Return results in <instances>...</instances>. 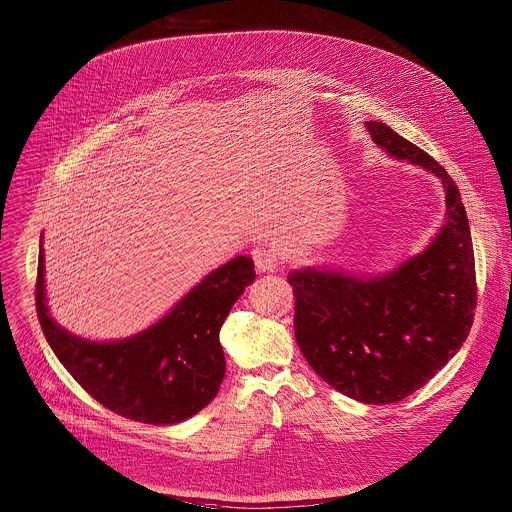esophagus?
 I'll return each instance as SVG.
<instances>
[{"mask_svg": "<svg viewBox=\"0 0 512 512\" xmlns=\"http://www.w3.org/2000/svg\"><path fill=\"white\" fill-rule=\"evenodd\" d=\"M251 255H253V261H255V267L259 273H273L279 267L277 253L269 247H255L251 251Z\"/></svg>", "mask_w": 512, "mask_h": 512, "instance_id": "34e87169", "label": "esophagus"}]
</instances>
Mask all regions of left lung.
<instances>
[{"mask_svg": "<svg viewBox=\"0 0 512 512\" xmlns=\"http://www.w3.org/2000/svg\"><path fill=\"white\" fill-rule=\"evenodd\" d=\"M366 128L390 156L441 180L439 233L378 277L307 267L287 281L295 336L310 368L336 392L380 406L408 398L457 354L473 326L477 283L467 211L453 178L388 124L370 120Z\"/></svg>", "mask_w": 512, "mask_h": 512, "instance_id": "obj_1", "label": "left lung"}]
</instances>
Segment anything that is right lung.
I'll return each instance as SVG.
<instances>
[{"label":"right lung","mask_w":512,"mask_h":512,"mask_svg":"<svg viewBox=\"0 0 512 512\" xmlns=\"http://www.w3.org/2000/svg\"><path fill=\"white\" fill-rule=\"evenodd\" d=\"M39 243L37 316L55 356L85 392L122 417L152 425L180 423L215 398L225 376L219 330L233 303L255 281L251 257L239 255L211 271L150 328L124 340L95 342L51 318L43 235Z\"/></svg>","instance_id":"add662e5"}]
</instances>
